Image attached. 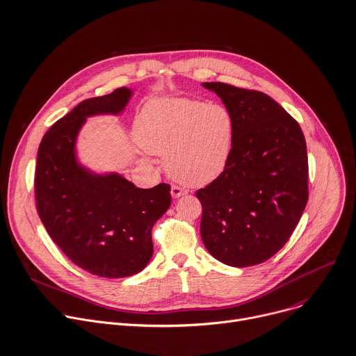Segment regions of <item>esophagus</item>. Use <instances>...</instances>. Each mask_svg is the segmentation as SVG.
<instances>
[{"label":"esophagus","mask_w":356,"mask_h":356,"mask_svg":"<svg viewBox=\"0 0 356 356\" xmlns=\"http://www.w3.org/2000/svg\"><path fill=\"white\" fill-rule=\"evenodd\" d=\"M171 195L174 196V198H179V196L186 195V191L182 189V188H179V186H177V185H172V186H171Z\"/></svg>","instance_id":"esophagus-1"}]
</instances>
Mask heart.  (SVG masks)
Wrapping results in <instances>:
<instances>
[{"label": "heart", "instance_id": "b5f03b06", "mask_svg": "<svg viewBox=\"0 0 356 356\" xmlns=\"http://www.w3.org/2000/svg\"><path fill=\"white\" fill-rule=\"evenodd\" d=\"M140 144L164 156L168 174L188 186H202L225 170L234 138V118L219 103L161 99L148 103L137 122Z\"/></svg>", "mask_w": 356, "mask_h": 356}]
</instances>
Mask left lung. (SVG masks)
I'll use <instances>...</instances> for the list:
<instances>
[{"mask_svg": "<svg viewBox=\"0 0 356 356\" xmlns=\"http://www.w3.org/2000/svg\"><path fill=\"white\" fill-rule=\"evenodd\" d=\"M234 118L223 172L196 191L208 252L233 267L260 264L290 239L308 201V158L300 124L270 96L202 83Z\"/></svg>", "mask_w": 356, "mask_h": 356, "instance_id": "obj_1", "label": "left lung"}]
</instances>
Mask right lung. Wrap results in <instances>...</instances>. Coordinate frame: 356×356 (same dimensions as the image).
<instances>
[{"instance_id": "1", "label": "right lung", "mask_w": 356, "mask_h": 356, "mask_svg": "<svg viewBox=\"0 0 356 356\" xmlns=\"http://www.w3.org/2000/svg\"><path fill=\"white\" fill-rule=\"evenodd\" d=\"M131 90L86 99L39 144L35 202L51 239L81 268L107 279L137 274L152 256L151 230L171 205V186L137 188L122 175H96L79 165L74 143L86 117L123 111Z\"/></svg>"}]
</instances>
